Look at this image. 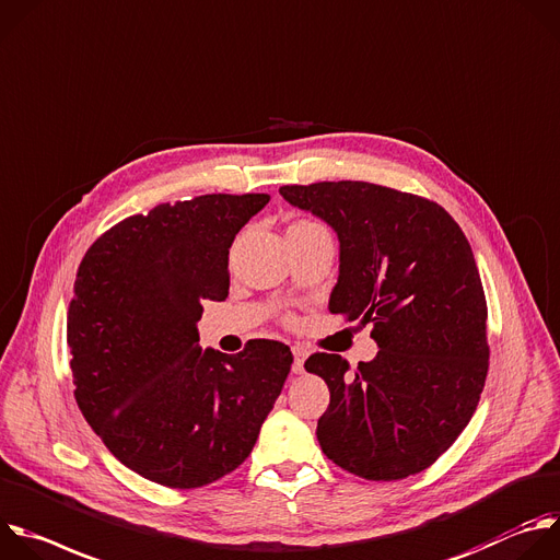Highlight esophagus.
<instances>
[{
    "label": "esophagus",
    "instance_id": "obj_1",
    "mask_svg": "<svg viewBox=\"0 0 560 560\" xmlns=\"http://www.w3.org/2000/svg\"><path fill=\"white\" fill-rule=\"evenodd\" d=\"M293 373H304V360L308 358V351L304 347H293Z\"/></svg>",
    "mask_w": 560,
    "mask_h": 560
}]
</instances>
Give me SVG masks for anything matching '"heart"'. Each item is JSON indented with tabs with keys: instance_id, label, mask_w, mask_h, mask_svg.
I'll list each match as a JSON object with an SVG mask.
<instances>
[{
	"instance_id": "b5f03b06",
	"label": "heart",
	"mask_w": 560,
	"mask_h": 560,
	"mask_svg": "<svg viewBox=\"0 0 560 560\" xmlns=\"http://www.w3.org/2000/svg\"><path fill=\"white\" fill-rule=\"evenodd\" d=\"M302 228H319V225H317V222H311V220H298V222H293L289 230H302Z\"/></svg>"
}]
</instances>
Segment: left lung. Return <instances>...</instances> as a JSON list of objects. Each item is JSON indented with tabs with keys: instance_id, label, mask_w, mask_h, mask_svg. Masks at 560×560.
<instances>
[{
	"instance_id": "1",
	"label": "left lung",
	"mask_w": 560,
	"mask_h": 560,
	"mask_svg": "<svg viewBox=\"0 0 560 560\" xmlns=\"http://www.w3.org/2000/svg\"><path fill=\"white\" fill-rule=\"evenodd\" d=\"M280 194L338 234L328 311L373 324L380 347L355 375L332 353L304 362L330 390L322 453L369 481L425 470L468 425L488 375V306L468 238L436 202L364 180Z\"/></svg>"
}]
</instances>
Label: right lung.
<instances>
[{"label":"right lung","instance_id":"1","mask_svg":"<svg viewBox=\"0 0 560 560\" xmlns=\"http://www.w3.org/2000/svg\"><path fill=\"white\" fill-rule=\"evenodd\" d=\"M267 194H205L130 215L85 252L68 308L74 399L124 466L178 490L236 470L291 371V349L198 347L202 300L230 293V247Z\"/></svg>","mask_w":560,"mask_h":560}]
</instances>
